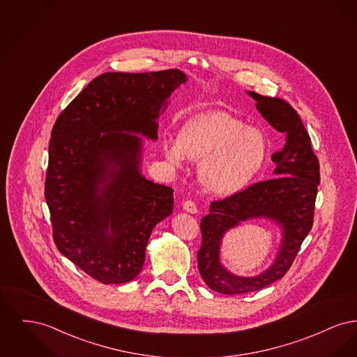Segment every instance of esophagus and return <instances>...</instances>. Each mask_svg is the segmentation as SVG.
<instances>
[{
    "mask_svg": "<svg viewBox=\"0 0 357 357\" xmlns=\"http://www.w3.org/2000/svg\"><path fill=\"white\" fill-rule=\"evenodd\" d=\"M183 210L187 211V213H191V214H197L198 213V207H197L195 202H192V201H185L183 202Z\"/></svg>",
    "mask_w": 357,
    "mask_h": 357,
    "instance_id": "obj_1",
    "label": "esophagus"
}]
</instances>
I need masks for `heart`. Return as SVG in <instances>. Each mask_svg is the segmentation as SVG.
<instances>
[{"label": "heart", "instance_id": "b5f03b06", "mask_svg": "<svg viewBox=\"0 0 357 357\" xmlns=\"http://www.w3.org/2000/svg\"><path fill=\"white\" fill-rule=\"evenodd\" d=\"M163 151L172 165L187 158L201 160L198 178L206 191L230 197L255 178L265 163L268 142L261 131L245 127L236 116L211 111L186 120L178 139L163 142Z\"/></svg>", "mask_w": 357, "mask_h": 357}]
</instances>
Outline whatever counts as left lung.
<instances>
[{
	"label": "left lung",
	"instance_id": "1",
	"mask_svg": "<svg viewBox=\"0 0 357 357\" xmlns=\"http://www.w3.org/2000/svg\"><path fill=\"white\" fill-rule=\"evenodd\" d=\"M257 109L277 131L285 134V146L273 153L274 178L257 182L242 191L210 204L201 221L202 245L198 269L208 288L223 294H242L265 288L282 278L293 264L303 241L313 226L320 165L310 137L297 111L280 98L248 92ZM269 218L283 227L280 252L268 271L255 278H239L225 270L219 261L224 233L241 221Z\"/></svg>",
	"mask_w": 357,
	"mask_h": 357
}]
</instances>
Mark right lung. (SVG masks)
Returning <instances> with one entry per match:
<instances>
[{"mask_svg": "<svg viewBox=\"0 0 357 357\" xmlns=\"http://www.w3.org/2000/svg\"><path fill=\"white\" fill-rule=\"evenodd\" d=\"M187 76L179 69L108 72L59 115L50 142L45 201L61 255L102 284L140 273L153 226L174 190L140 174V134L158 139L160 112Z\"/></svg>", "mask_w": 357, "mask_h": 357, "instance_id": "add662e5", "label": "right lung"}]
</instances>
